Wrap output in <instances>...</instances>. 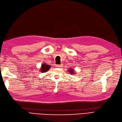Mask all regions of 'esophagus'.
<instances>
[{
    "label": "esophagus",
    "mask_w": 122,
    "mask_h": 122,
    "mask_svg": "<svg viewBox=\"0 0 122 122\" xmlns=\"http://www.w3.org/2000/svg\"><path fill=\"white\" fill-rule=\"evenodd\" d=\"M62 66H63L62 65H56V67H57V68H61V67H62Z\"/></svg>",
    "instance_id": "34e87169"
}]
</instances>
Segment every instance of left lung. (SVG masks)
<instances>
[{
  "instance_id": "obj_1",
  "label": "left lung",
  "mask_w": 122,
  "mask_h": 122,
  "mask_svg": "<svg viewBox=\"0 0 122 122\" xmlns=\"http://www.w3.org/2000/svg\"><path fill=\"white\" fill-rule=\"evenodd\" d=\"M69 72V74H70L71 75H75L76 73H75V69H73L72 68H70L68 69V70H67Z\"/></svg>"
}]
</instances>
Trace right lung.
I'll use <instances>...</instances> for the list:
<instances>
[{
    "label": "right lung",
    "mask_w": 122,
    "mask_h": 122,
    "mask_svg": "<svg viewBox=\"0 0 122 122\" xmlns=\"http://www.w3.org/2000/svg\"><path fill=\"white\" fill-rule=\"evenodd\" d=\"M51 68V65L49 64H46V63H43L41 65V68H40V71L41 72H46Z\"/></svg>",
    "instance_id": "1"
}]
</instances>
